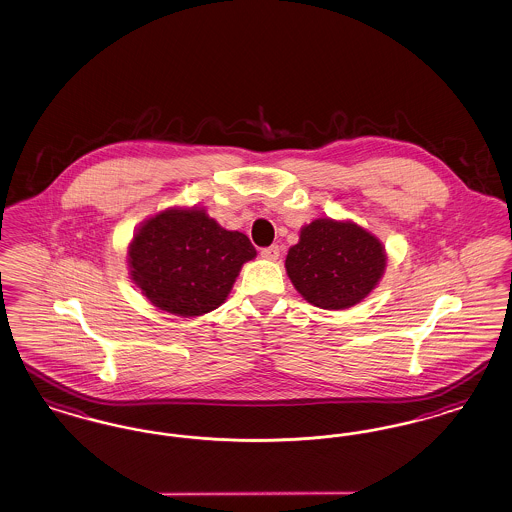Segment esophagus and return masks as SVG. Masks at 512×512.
<instances>
[{
  "mask_svg": "<svg viewBox=\"0 0 512 512\" xmlns=\"http://www.w3.org/2000/svg\"><path fill=\"white\" fill-rule=\"evenodd\" d=\"M261 257L267 259V261H276L280 257V247L278 245H270V247L261 249Z\"/></svg>",
  "mask_w": 512,
  "mask_h": 512,
  "instance_id": "esophagus-1",
  "label": "esophagus"
}]
</instances>
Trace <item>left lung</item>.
Instances as JSON below:
<instances>
[{
  "instance_id": "8db88e82",
  "label": "left lung",
  "mask_w": 512,
  "mask_h": 512,
  "mask_svg": "<svg viewBox=\"0 0 512 512\" xmlns=\"http://www.w3.org/2000/svg\"><path fill=\"white\" fill-rule=\"evenodd\" d=\"M382 242L351 220L317 219L301 228L286 272L311 305L341 311L363 301L386 270Z\"/></svg>"
}]
</instances>
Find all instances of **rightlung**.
Returning a JSON list of instances; mask_svg holds the SVG:
<instances>
[{
  "label": "right lung",
  "mask_w": 512,
  "mask_h": 512,
  "mask_svg": "<svg viewBox=\"0 0 512 512\" xmlns=\"http://www.w3.org/2000/svg\"><path fill=\"white\" fill-rule=\"evenodd\" d=\"M255 255L245 234L224 230L203 209L172 207L136 230L128 267L155 307L176 317H201L226 301L242 265Z\"/></svg>",
  "instance_id": "right-lung-1"
}]
</instances>
